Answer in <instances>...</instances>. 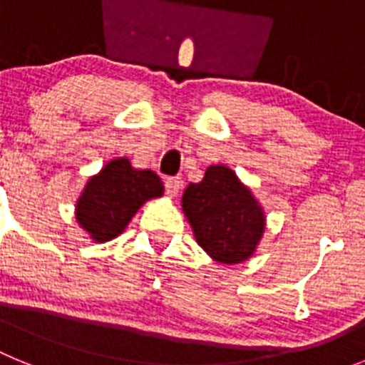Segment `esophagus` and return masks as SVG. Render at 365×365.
Returning a JSON list of instances; mask_svg holds the SVG:
<instances>
[{
    "label": "esophagus",
    "mask_w": 365,
    "mask_h": 365,
    "mask_svg": "<svg viewBox=\"0 0 365 365\" xmlns=\"http://www.w3.org/2000/svg\"><path fill=\"white\" fill-rule=\"evenodd\" d=\"M164 186H166V193L170 197H175L177 193H179L180 186H182V179L180 177H168L164 180Z\"/></svg>",
    "instance_id": "34e87169"
}]
</instances>
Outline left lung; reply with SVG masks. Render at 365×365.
<instances>
[{"instance_id": "obj_1", "label": "left lung", "mask_w": 365, "mask_h": 365, "mask_svg": "<svg viewBox=\"0 0 365 365\" xmlns=\"http://www.w3.org/2000/svg\"><path fill=\"white\" fill-rule=\"evenodd\" d=\"M182 212L199 247L212 259L235 265L248 259L265 232V214L230 168L208 166L201 182L182 193Z\"/></svg>"}]
</instances>
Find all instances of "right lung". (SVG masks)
I'll list each match as a JSON object with an SVG mask.
<instances>
[{
    "label": "right lung",
    "instance_id": "add662e5",
    "mask_svg": "<svg viewBox=\"0 0 365 365\" xmlns=\"http://www.w3.org/2000/svg\"><path fill=\"white\" fill-rule=\"evenodd\" d=\"M163 180L151 170H135L130 159L118 157L87 180L76 201V221L95 243L115 240L138 208L160 197Z\"/></svg>",
    "mask_w": 365,
    "mask_h": 365
}]
</instances>
